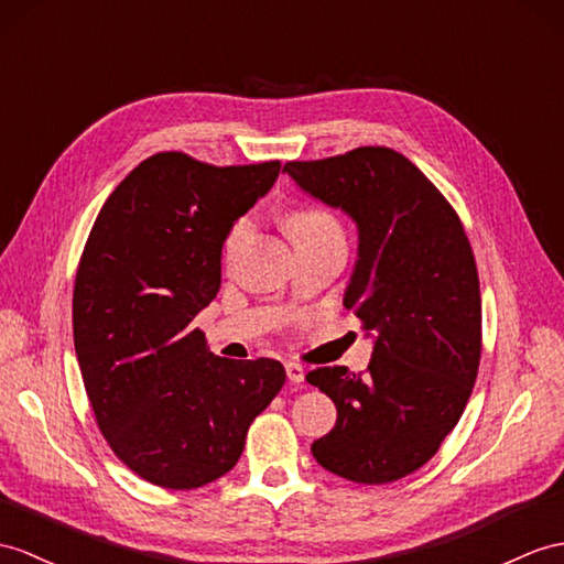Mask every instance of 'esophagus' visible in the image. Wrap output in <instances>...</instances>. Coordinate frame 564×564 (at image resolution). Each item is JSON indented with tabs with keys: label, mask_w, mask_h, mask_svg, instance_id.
<instances>
[{
	"label": "esophagus",
	"mask_w": 564,
	"mask_h": 564,
	"mask_svg": "<svg viewBox=\"0 0 564 564\" xmlns=\"http://www.w3.org/2000/svg\"><path fill=\"white\" fill-rule=\"evenodd\" d=\"M284 370H286V378H290V382H294V386H301V382H304V378H306L304 366H299V364H286Z\"/></svg>",
	"instance_id": "1"
}]
</instances>
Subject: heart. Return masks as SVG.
<instances>
[{
    "label": "heart",
    "instance_id": "obj_1",
    "mask_svg": "<svg viewBox=\"0 0 564 564\" xmlns=\"http://www.w3.org/2000/svg\"><path fill=\"white\" fill-rule=\"evenodd\" d=\"M256 227L253 215L239 217L231 225L229 235L225 239V258L231 260L243 246V241L251 237ZM286 229L294 239V243H323V241H339L345 243V229H341L339 219L318 205H306V208H296L286 217Z\"/></svg>",
    "mask_w": 564,
    "mask_h": 564
}]
</instances>
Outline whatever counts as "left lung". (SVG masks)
Returning <instances> with one entry per match:
<instances>
[{
	"label": "left lung",
	"mask_w": 564,
	"mask_h": 564,
	"mask_svg": "<svg viewBox=\"0 0 564 564\" xmlns=\"http://www.w3.org/2000/svg\"><path fill=\"white\" fill-rule=\"evenodd\" d=\"M301 191L347 213L359 258L345 292L373 337L366 373L345 366L306 376L337 406L315 462L354 484H390L429 462L469 402L480 361V292L457 213L392 148L286 162Z\"/></svg>",
	"instance_id": "1"
}]
</instances>
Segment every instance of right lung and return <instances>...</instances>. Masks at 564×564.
Returning <instances> with one entry per match:
<instances>
[{"label":"right lung","mask_w":564,"mask_h":564,"mask_svg":"<svg viewBox=\"0 0 564 564\" xmlns=\"http://www.w3.org/2000/svg\"><path fill=\"white\" fill-rule=\"evenodd\" d=\"M280 167L158 153L112 191L90 229L74 286L80 376L105 441L150 484L191 490L225 476L284 386L280 361L223 359L194 327L219 292L231 225Z\"/></svg>","instance_id":"right-lung-1"}]
</instances>
